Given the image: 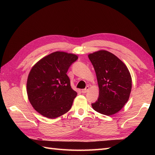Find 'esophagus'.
I'll use <instances>...</instances> for the list:
<instances>
[{
	"label": "esophagus",
	"instance_id": "34e87169",
	"mask_svg": "<svg viewBox=\"0 0 155 155\" xmlns=\"http://www.w3.org/2000/svg\"><path fill=\"white\" fill-rule=\"evenodd\" d=\"M88 89H89V87H88V86H87L85 89H83V90H82V92H83V93H87V91H88Z\"/></svg>",
	"mask_w": 155,
	"mask_h": 155
}]
</instances>
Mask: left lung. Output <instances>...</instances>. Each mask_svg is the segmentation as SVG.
Returning <instances> with one entry per match:
<instances>
[{
  "mask_svg": "<svg viewBox=\"0 0 155 155\" xmlns=\"http://www.w3.org/2000/svg\"><path fill=\"white\" fill-rule=\"evenodd\" d=\"M88 57L95 70L99 87V97L92 107L102 114L113 115L129 100L132 88L130 74L124 62L108 51H97Z\"/></svg>",
  "mask_w": 155,
  "mask_h": 155,
  "instance_id": "8db88e82",
  "label": "left lung"
}]
</instances>
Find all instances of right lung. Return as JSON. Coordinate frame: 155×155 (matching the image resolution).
<instances>
[{
    "label": "right lung",
    "mask_w": 155,
    "mask_h": 155,
    "mask_svg": "<svg viewBox=\"0 0 155 155\" xmlns=\"http://www.w3.org/2000/svg\"><path fill=\"white\" fill-rule=\"evenodd\" d=\"M78 58L73 54L55 51L33 66L26 91L31 105L40 114L54 119L71 109L77 92L70 86L67 72Z\"/></svg>",
    "instance_id": "obj_1"
}]
</instances>
